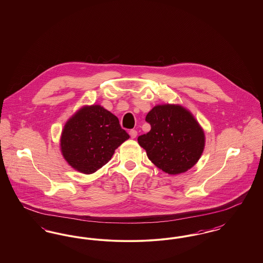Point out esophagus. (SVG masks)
I'll return each instance as SVG.
<instances>
[{"label":"esophagus","mask_w":263,"mask_h":263,"mask_svg":"<svg viewBox=\"0 0 263 263\" xmlns=\"http://www.w3.org/2000/svg\"><path fill=\"white\" fill-rule=\"evenodd\" d=\"M129 135H130V137L132 138V139H134V138L137 137V131L136 130H130L129 131Z\"/></svg>","instance_id":"obj_1"}]
</instances>
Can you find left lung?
<instances>
[{"label":"left lung","instance_id":"obj_1","mask_svg":"<svg viewBox=\"0 0 263 263\" xmlns=\"http://www.w3.org/2000/svg\"><path fill=\"white\" fill-rule=\"evenodd\" d=\"M151 130L138 137L152 163L165 174L187 172L199 161L205 134L193 114L180 104H158L146 116Z\"/></svg>","mask_w":263,"mask_h":263}]
</instances>
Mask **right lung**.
Wrapping results in <instances>:
<instances>
[{
    "label": "right lung",
    "mask_w": 263,
    "mask_h": 263,
    "mask_svg": "<svg viewBox=\"0 0 263 263\" xmlns=\"http://www.w3.org/2000/svg\"><path fill=\"white\" fill-rule=\"evenodd\" d=\"M129 135L118 118L100 104L85 105L65 123L60 138L64 159L79 173H96Z\"/></svg>",
    "instance_id": "right-lung-1"
}]
</instances>
